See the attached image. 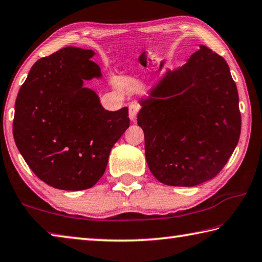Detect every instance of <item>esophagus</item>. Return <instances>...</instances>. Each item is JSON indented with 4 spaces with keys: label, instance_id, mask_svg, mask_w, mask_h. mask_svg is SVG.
<instances>
[{
    "label": "esophagus",
    "instance_id": "obj_1",
    "mask_svg": "<svg viewBox=\"0 0 262 262\" xmlns=\"http://www.w3.org/2000/svg\"><path fill=\"white\" fill-rule=\"evenodd\" d=\"M140 110V105L138 103H131L128 105V116H130L131 121H136L137 115H138Z\"/></svg>",
    "mask_w": 262,
    "mask_h": 262
}]
</instances>
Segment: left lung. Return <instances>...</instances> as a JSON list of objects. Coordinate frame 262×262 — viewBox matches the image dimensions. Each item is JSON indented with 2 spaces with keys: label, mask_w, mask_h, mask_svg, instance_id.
Segmentation results:
<instances>
[{
  "label": "left lung",
  "mask_w": 262,
  "mask_h": 262,
  "mask_svg": "<svg viewBox=\"0 0 262 262\" xmlns=\"http://www.w3.org/2000/svg\"><path fill=\"white\" fill-rule=\"evenodd\" d=\"M141 101L146 161L159 182L194 186L226 166L241 136L238 92L227 62L205 46L168 70Z\"/></svg>",
  "instance_id": "8db88e82"
}]
</instances>
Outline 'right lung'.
I'll return each mask as SVG.
<instances>
[{"instance_id": "obj_1", "label": "right lung", "mask_w": 262, "mask_h": 262, "mask_svg": "<svg viewBox=\"0 0 262 262\" xmlns=\"http://www.w3.org/2000/svg\"><path fill=\"white\" fill-rule=\"evenodd\" d=\"M90 49L64 47L38 59L18 92L13 138L36 176L67 191L90 189L104 173L109 153L130 126L128 109L108 112L82 86L100 77Z\"/></svg>"}]
</instances>
